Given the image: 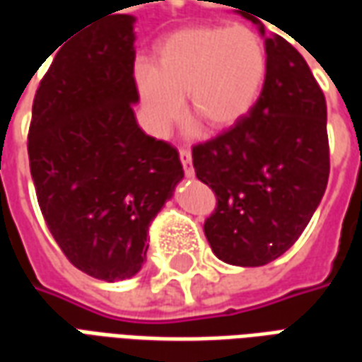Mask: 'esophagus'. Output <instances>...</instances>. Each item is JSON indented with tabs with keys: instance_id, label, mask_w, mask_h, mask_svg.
I'll return each instance as SVG.
<instances>
[{
	"instance_id": "34e87169",
	"label": "esophagus",
	"mask_w": 362,
	"mask_h": 362,
	"mask_svg": "<svg viewBox=\"0 0 362 362\" xmlns=\"http://www.w3.org/2000/svg\"><path fill=\"white\" fill-rule=\"evenodd\" d=\"M178 155H180V163L184 166V174L192 178L194 176V166H192V151L188 147H180L178 149Z\"/></svg>"
}]
</instances>
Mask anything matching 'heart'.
I'll list each match as a JSON object with an SVG mask.
<instances>
[{"label":"heart","instance_id":"b5f03b06","mask_svg":"<svg viewBox=\"0 0 362 362\" xmlns=\"http://www.w3.org/2000/svg\"><path fill=\"white\" fill-rule=\"evenodd\" d=\"M267 75V50L256 28L189 27L165 38L157 62L135 66L134 77L145 122L165 135L184 110L215 129L244 118L258 100Z\"/></svg>","mask_w":362,"mask_h":362}]
</instances>
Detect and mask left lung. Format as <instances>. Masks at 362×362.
Wrapping results in <instances>:
<instances>
[{
    "label": "left lung",
    "mask_w": 362,
    "mask_h": 362,
    "mask_svg": "<svg viewBox=\"0 0 362 362\" xmlns=\"http://www.w3.org/2000/svg\"><path fill=\"white\" fill-rule=\"evenodd\" d=\"M248 19L264 35L258 15ZM264 42L267 75L252 110L192 147L197 180L217 197L204 233L213 254L230 266H266L285 254L329 176L326 96L293 44L275 33Z\"/></svg>",
    "instance_id": "left-lung-1"
}]
</instances>
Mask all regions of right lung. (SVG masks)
Here are the masks:
<instances>
[{"mask_svg":"<svg viewBox=\"0 0 362 362\" xmlns=\"http://www.w3.org/2000/svg\"><path fill=\"white\" fill-rule=\"evenodd\" d=\"M134 17L75 33L40 79L28 160L40 211L77 269L100 281L141 269L147 228L182 180L178 151L137 126Z\"/></svg>","mask_w":362,"mask_h":362,"instance_id":"obj_1","label":"right lung"}]
</instances>
